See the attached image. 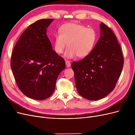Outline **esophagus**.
Returning <instances> with one entry per match:
<instances>
[{"instance_id": "esophagus-1", "label": "esophagus", "mask_w": 135, "mask_h": 135, "mask_svg": "<svg viewBox=\"0 0 135 135\" xmlns=\"http://www.w3.org/2000/svg\"><path fill=\"white\" fill-rule=\"evenodd\" d=\"M65 64H66V66L67 68H70L71 66V64L70 62L68 60H65Z\"/></svg>"}]
</instances>
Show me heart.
Masks as SVG:
<instances>
[{
  "label": "heart",
  "instance_id": "heart-1",
  "mask_svg": "<svg viewBox=\"0 0 135 135\" xmlns=\"http://www.w3.org/2000/svg\"><path fill=\"white\" fill-rule=\"evenodd\" d=\"M96 40V31L92 28L76 23H67L61 26L55 34L53 44L55 51L61 54L67 46L65 57L73 59L76 56L85 58L91 54Z\"/></svg>",
  "mask_w": 135,
  "mask_h": 135
}]
</instances>
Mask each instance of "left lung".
I'll use <instances>...</instances> for the list:
<instances>
[{
    "label": "left lung",
    "instance_id": "8db88e82",
    "mask_svg": "<svg viewBox=\"0 0 135 135\" xmlns=\"http://www.w3.org/2000/svg\"><path fill=\"white\" fill-rule=\"evenodd\" d=\"M100 32L91 54L71 64L77 91L89 100H100L113 91L124 64L120 46L113 31L101 22Z\"/></svg>",
    "mask_w": 135,
    "mask_h": 135
}]
</instances>
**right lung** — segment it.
<instances>
[{
    "label": "right lung",
    "mask_w": 135,
    "mask_h": 135,
    "mask_svg": "<svg viewBox=\"0 0 135 135\" xmlns=\"http://www.w3.org/2000/svg\"><path fill=\"white\" fill-rule=\"evenodd\" d=\"M54 19L29 25L12 53L11 66L17 86L26 96L42 100L54 93L56 80L65 68L64 59L52 50L47 28Z\"/></svg>",
    "instance_id": "obj_1"
}]
</instances>
